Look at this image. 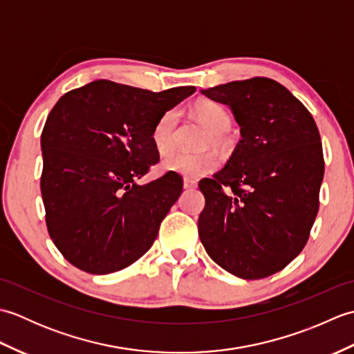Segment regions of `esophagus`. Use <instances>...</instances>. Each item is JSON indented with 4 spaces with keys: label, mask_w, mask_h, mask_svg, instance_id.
<instances>
[{
    "label": "esophagus",
    "mask_w": 354,
    "mask_h": 354,
    "mask_svg": "<svg viewBox=\"0 0 354 354\" xmlns=\"http://www.w3.org/2000/svg\"><path fill=\"white\" fill-rule=\"evenodd\" d=\"M196 181H193V179H190V178H185L184 179V189L185 190H193V189H196Z\"/></svg>",
    "instance_id": "esophagus-1"
}]
</instances>
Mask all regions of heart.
<instances>
[{
    "mask_svg": "<svg viewBox=\"0 0 354 354\" xmlns=\"http://www.w3.org/2000/svg\"><path fill=\"white\" fill-rule=\"evenodd\" d=\"M194 114L212 131V138H209V141H213V145L216 146H221L223 142V135L231 127V117L228 111L219 103L199 102L194 106ZM176 124L178 112L173 109L164 112L156 120L152 129V142L153 147L161 155L169 153L173 146H175ZM217 164H219V158H217L214 152L192 153L185 152V150H178V152H173L164 158L161 167L162 170L176 173V175H183L187 178H199L213 171L217 167Z\"/></svg>",
    "mask_w": 354,
    "mask_h": 354,
    "instance_id": "heart-1",
    "label": "heart"
}]
</instances>
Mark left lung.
Listing matches in <instances>:
<instances>
[{
    "mask_svg": "<svg viewBox=\"0 0 354 354\" xmlns=\"http://www.w3.org/2000/svg\"><path fill=\"white\" fill-rule=\"evenodd\" d=\"M201 93L228 104L242 135L225 167L199 183L201 242L230 274L269 277L303 251L318 214L324 156L317 123L289 89L268 77Z\"/></svg>",
    "mask_w": 354,
    "mask_h": 354,
    "instance_id": "left-lung-1",
    "label": "left lung"
}]
</instances>
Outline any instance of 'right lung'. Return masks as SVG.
<instances>
[{"label":"right lung","instance_id":"right-lung-1","mask_svg":"<svg viewBox=\"0 0 354 354\" xmlns=\"http://www.w3.org/2000/svg\"><path fill=\"white\" fill-rule=\"evenodd\" d=\"M194 91L152 93L102 79L57 100L41 135V193L48 234L71 265L117 272L153 245L183 179L169 171L137 181L160 161L156 120Z\"/></svg>","mask_w":354,"mask_h":354}]
</instances>
